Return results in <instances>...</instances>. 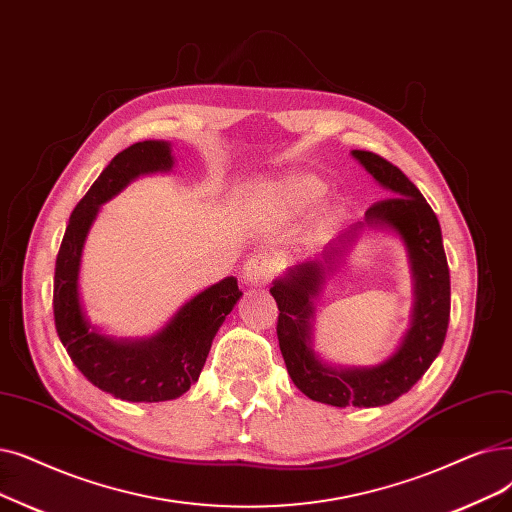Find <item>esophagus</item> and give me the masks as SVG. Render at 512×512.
Masks as SVG:
<instances>
[{
    "mask_svg": "<svg viewBox=\"0 0 512 512\" xmlns=\"http://www.w3.org/2000/svg\"><path fill=\"white\" fill-rule=\"evenodd\" d=\"M274 276V263L265 257H251L242 268V280L249 286L268 284Z\"/></svg>",
    "mask_w": 512,
    "mask_h": 512,
    "instance_id": "obj_1",
    "label": "esophagus"
}]
</instances>
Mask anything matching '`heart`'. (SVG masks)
<instances>
[{
    "instance_id": "b5f03b06",
    "label": "heart",
    "mask_w": 512,
    "mask_h": 512,
    "mask_svg": "<svg viewBox=\"0 0 512 512\" xmlns=\"http://www.w3.org/2000/svg\"><path fill=\"white\" fill-rule=\"evenodd\" d=\"M328 186L314 171H291L268 186L276 207L286 215H299L316 205L326 194ZM337 221V209L328 207L316 221V232H326Z\"/></svg>"
}]
</instances>
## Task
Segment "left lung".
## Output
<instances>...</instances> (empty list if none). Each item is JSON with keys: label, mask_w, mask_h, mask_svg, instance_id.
Wrapping results in <instances>:
<instances>
[{"label": "left lung", "mask_w": 512, "mask_h": 512, "mask_svg": "<svg viewBox=\"0 0 512 512\" xmlns=\"http://www.w3.org/2000/svg\"><path fill=\"white\" fill-rule=\"evenodd\" d=\"M351 157L389 192V198L374 203L364 221L328 242L318 257L291 265L272 282L270 293L280 309L276 326L280 351L297 389L328 406L376 408L408 393L439 355L450 322V270L437 215L420 190L379 154L351 150ZM370 229L391 231L405 244L415 297L411 326L381 365L335 367L313 347L315 301L354 240Z\"/></svg>", "instance_id": "8db88e82"}]
</instances>
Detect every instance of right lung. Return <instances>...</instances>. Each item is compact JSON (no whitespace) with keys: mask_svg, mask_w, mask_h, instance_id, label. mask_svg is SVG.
<instances>
[{"mask_svg":"<svg viewBox=\"0 0 512 512\" xmlns=\"http://www.w3.org/2000/svg\"><path fill=\"white\" fill-rule=\"evenodd\" d=\"M173 165L165 140H144L119 152L75 207L56 257L54 322L60 343L87 381L125 402H167L184 395L201 376L219 326L242 297L238 280L228 276L194 295L161 330L142 339L106 335L87 318L79 272L100 207L138 177L169 173Z\"/></svg>","mask_w":512,"mask_h":512,"instance_id":"obj_1","label":"right lung"}]
</instances>
